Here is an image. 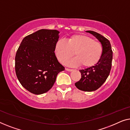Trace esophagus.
I'll return each mask as SVG.
<instances>
[{
  "instance_id": "34e87169",
  "label": "esophagus",
  "mask_w": 130,
  "mask_h": 130,
  "mask_svg": "<svg viewBox=\"0 0 130 130\" xmlns=\"http://www.w3.org/2000/svg\"><path fill=\"white\" fill-rule=\"evenodd\" d=\"M65 70L67 71H73V69H69V68H66Z\"/></svg>"
}]
</instances>
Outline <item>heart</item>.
Wrapping results in <instances>:
<instances>
[{"label":"heart","mask_w":130,"mask_h":130,"mask_svg":"<svg viewBox=\"0 0 130 130\" xmlns=\"http://www.w3.org/2000/svg\"><path fill=\"white\" fill-rule=\"evenodd\" d=\"M103 52L101 42L81 35L71 36L67 41L59 39L55 46V52L60 62L65 63L74 54L76 58L67 61V64L72 67L80 65L87 68L96 65L101 59Z\"/></svg>","instance_id":"heart-1"}]
</instances>
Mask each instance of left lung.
Returning <instances> with one entry per match:
<instances>
[{"mask_svg": "<svg viewBox=\"0 0 130 130\" xmlns=\"http://www.w3.org/2000/svg\"><path fill=\"white\" fill-rule=\"evenodd\" d=\"M87 32L95 36L104 47L103 54L99 62L92 67L79 70L81 78L75 84L79 90L91 92L101 87L107 79L112 65V51L111 43L107 38L94 31Z\"/></svg>", "mask_w": 130, "mask_h": 130, "instance_id": "1", "label": "left lung"}]
</instances>
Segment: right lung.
Masks as SVG:
<instances>
[{
    "instance_id": "obj_1",
    "label": "right lung",
    "mask_w": 130,
    "mask_h": 130,
    "mask_svg": "<svg viewBox=\"0 0 130 130\" xmlns=\"http://www.w3.org/2000/svg\"><path fill=\"white\" fill-rule=\"evenodd\" d=\"M59 31L41 29L25 36L15 56V72L21 85L36 95L53 87L58 73L65 68L58 62L55 46Z\"/></svg>"
}]
</instances>
